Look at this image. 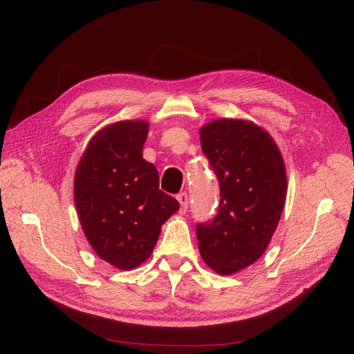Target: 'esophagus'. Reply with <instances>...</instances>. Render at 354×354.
I'll return each mask as SVG.
<instances>
[{"label": "esophagus", "mask_w": 354, "mask_h": 354, "mask_svg": "<svg viewBox=\"0 0 354 354\" xmlns=\"http://www.w3.org/2000/svg\"><path fill=\"white\" fill-rule=\"evenodd\" d=\"M176 198H178V201L180 203V207H182V210H187L188 209V194L187 192H179L178 196H176Z\"/></svg>", "instance_id": "obj_1"}]
</instances>
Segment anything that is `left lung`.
I'll return each mask as SVG.
<instances>
[{"label":"left lung","instance_id":"left-lung-1","mask_svg":"<svg viewBox=\"0 0 354 354\" xmlns=\"http://www.w3.org/2000/svg\"><path fill=\"white\" fill-rule=\"evenodd\" d=\"M201 150L219 180L213 219L197 223L203 260L221 275L265 253L287 196L282 156L270 135L247 120L221 119L200 131Z\"/></svg>","mask_w":354,"mask_h":354}]
</instances>
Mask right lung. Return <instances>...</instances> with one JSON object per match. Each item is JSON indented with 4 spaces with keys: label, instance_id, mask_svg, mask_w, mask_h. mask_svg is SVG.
<instances>
[{
    "label": "right lung",
    "instance_id": "add662e5",
    "mask_svg": "<svg viewBox=\"0 0 354 354\" xmlns=\"http://www.w3.org/2000/svg\"><path fill=\"white\" fill-rule=\"evenodd\" d=\"M148 123L127 120L89 141L75 174V204L85 236L110 265L128 270L150 257L162 225L179 203L158 188L142 158Z\"/></svg>",
    "mask_w": 354,
    "mask_h": 354
}]
</instances>
